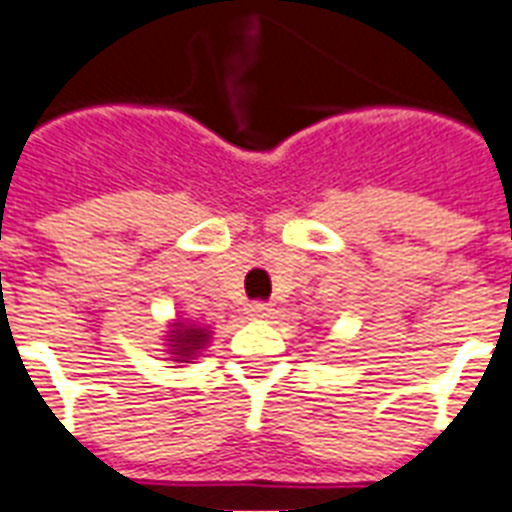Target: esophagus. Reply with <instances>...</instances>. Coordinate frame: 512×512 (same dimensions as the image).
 <instances>
[{
	"label": "esophagus",
	"mask_w": 512,
	"mask_h": 512,
	"mask_svg": "<svg viewBox=\"0 0 512 512\" xmlns=\"http://www.w3.org/2000/svg\"><path fill=\"white\" fill-rule=\"evenodd\" d=\"M247 316H252V319H268V316H271V305L252 303L247 308Z\"/></svg>",
	"instance_id": "1"
}]
</instances>
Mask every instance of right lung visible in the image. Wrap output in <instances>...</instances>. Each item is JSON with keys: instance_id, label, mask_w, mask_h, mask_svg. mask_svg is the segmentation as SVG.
Masks as SVG:
<instances>
[{"instance_id": "obj_1", "label": "right lung", "mask_w": 512, "mask_h": 512, "mask_svg": "<svg viewBox=\"0 0 512 512\" xmlns=\"http://www.w3.org/2000/svg\"><path fill=\"white\" fill-rule=\"evenodd\" d=\"M212 340V329L199 327L193 321L172 319L167 335H164V353L170 364H193V358L201 356V350L207 348Z\"/></svg>"}]
</instances>
